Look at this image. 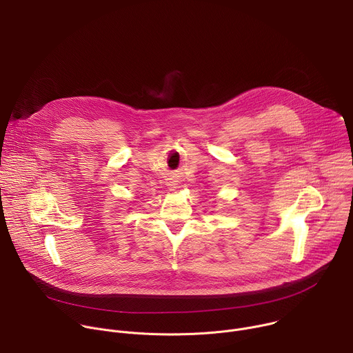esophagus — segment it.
Instances as JSON below:
<instances>
[{
    "instance_id": "esophagus-1",
    "label": "esophagus",
    "mask_w": 353,
    "mask_h": 353,
    "mask_svg": "<svg viewBox=\"0 0 353 353\" xmlns=\"http://www.w3.org/2000/svg\"><path fill=\"white\" fill-rule=\"evenodd\" d=\"M170 185H172V184H170ZM173 187H174V185H173Z\"/></svg>"
}]
</instances>
